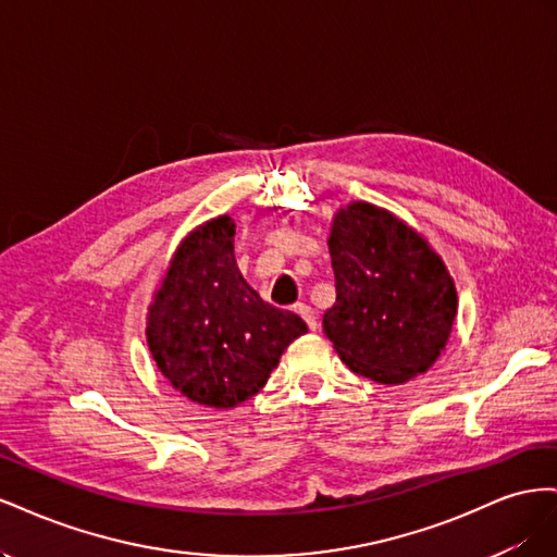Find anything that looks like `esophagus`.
<instances>
[{
  "mask_svg": "<svg viewBox=\"0 0 557 557\" xmlns=\"http://www.w3.org/2000/svg\"><path fill=\"white\" fill-rule=\"evenodd\" d=\"M295 311L307 320V325H309V330L311 332H315L318 330V318H315V311L309 307V305H297L295 307Z\"/></svg>",
  "mask_w": 557,
  "mask_h": 557,
  "instance_id": "34e87169",
  "label": "esophagus"
}]
</instances>
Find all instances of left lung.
Here are the masks:
<instances>
[{"mask_svg": "<svg viewBox=\"0 0 557 557\" xmlns=\"http://www.w3.org/2000/svg\"><path fill=\"white\" fill-rule=\"evenodd\" d=\"M336 301L323 330L352 372L383 385L425 374L458 313L444 260L391 211L352 201L330 232Z\"/></svg>", "mask_w": 557, "mask_h": 557, "instance_id": "obj_1", "label": "left lung"}]
</instances>
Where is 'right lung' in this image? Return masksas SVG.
Listing matches in <instances>:
<instances>
[{"label": "right lung", "instance_id": "right-lung-1", "mask_svg": "<svg viewBox=\"0 0 557 557\" xmlns=\"http://www.w3.org/2000/svg\"><path fill=\"white\" fill-rule=\"evenodd\" d=\"M234 221L218 215L181 242L148 307L146 339L181 395L215 409L250 399L283 350L307 332L293 311L264 301L234 260Z\"/></svg>", "mask_w": 557, "mask_h": 557}]
</instances>
